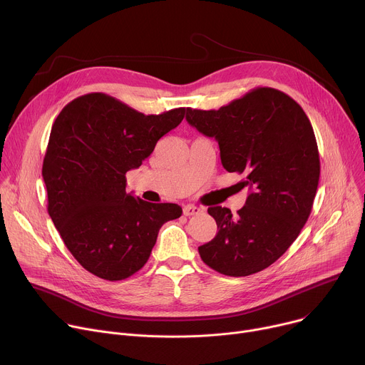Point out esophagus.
<instances>
[{
	"label": "esophagus",
	"mask_w": 365,
	"mask_h": 365,
	"mask_svg": "<svg viewBox=\"0 0 365 365\" xmlns=\"http://www.w3.org/2000/svg\"><path fill=\"white\" fill-rule=\"evenodd\" d=\"M182 212H184V215H187V217H190V215H200V214L202 212V208H200V207H197V205L188 204V205H185V207L182 208Z\"/></svg>",
	"instance_id": "obj_1"
}]
</instances>
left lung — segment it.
Returning a JSON list of instances; mask_svg holds the SVG:
<instances>
[{
  "mask_svg": "<svg viewBox=\"0 0 365 365\" xmlns=\"http://www.w3.org/2000/svg\"><path fill=\"white\" fill-rule=\"evenodd\" d=\"M188 123L217 139L222 164L243 174L250 194L236 215L208 207L218 233L200 246L202 262L226 276H249L274 263L299 236L319 181L314 128L298 102L256 88L220 109L187 108Z\"/></svg>",
  "mask_w": 365,
  "mask_h": 365,
  "instance_id": "left-lung-1",
  "label": "left lung"
}]
</instances>
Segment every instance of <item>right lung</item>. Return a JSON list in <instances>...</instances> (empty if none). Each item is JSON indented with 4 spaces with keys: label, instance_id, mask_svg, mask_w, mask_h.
<instances>
[{
    "label": "right lung",
    "instance_id": "obj_1",
    "mask_svg": "<svg viewBox=\"0 0 365 365\" xmlns=\"http://www.w3.org/2000/svg\"><path fill=\"white\" fill-rule=\"evenodd\" d=\"M185 110L143 115L109 95L88 93L56 118L43 161L47 211L68 252L95 276L113 282L136 273L161 226L182 214L178 204L126 194L125 175Z\"/></svg>",
    "mask_w": 365,
    "mask_h": 365
}]
</instances>
